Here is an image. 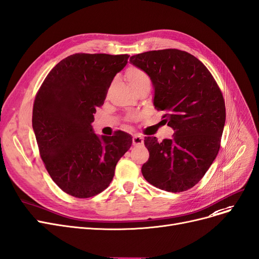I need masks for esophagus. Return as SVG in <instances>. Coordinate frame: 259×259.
Here are the masks:
<instances>
[{
  "mask_svg": "<svg viewBox=\"0 0 259 259\" xmlns=\"http://www.w3.org/2000/svg\"><path fill=\"white\" fill-rule=\"evenodd\" d=\"M133 145L134 146H142L144 145V137L139 135H134L133 136Z\"/></svg>",
  "mask_w": 259,
  "mask_h": 259,
  "instance_id": "esophagus-1",
  "label": "esophagus"
}]
</instances>
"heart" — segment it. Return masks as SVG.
<instances>
[{
  "instance_id": "1",
  "label": "heart",
  "mask_w": 259,
  "mask_h": 259,
  "mask_svg": "<svg viewBox=\"0 0 259 259\" xmlns=\"http://www.w3.org/2000/svg\"><path fill=\"white\" fill-rule=\"evenodd\" d=\"M126 79L130 83V85L135 89L138 85H140L141 83L150 81V79L148 77V75L144 72V70H141L137 67H130L126 70Z\"/></svg>"
}]
</instances>
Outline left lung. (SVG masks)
I'll list each match as a JSON object with an SVG mask.
<instances>
[{"label":"left lung","mask_w":259,"mask_h":259,"mask_svg":"<svg viewBox=\"0 0 259 259\" xmlns=\"http://www.w3.org/2000/svg\"><path fill=\"white\" fill-rule=\"evenodd\" d=\"M130 62L144 70L154 89L153 105L175 133L171 139L146 137L148 162L141 172L167 192H183L197 184L215 159L226 111L214 78L201 62L178 49L148 51Z\"/></svg>","instance_id":"1"}]
</instances>
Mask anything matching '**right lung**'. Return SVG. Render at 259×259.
<instances>
[{"instance_id":"1","label":"right lung","mask_w":259,"mask_h":259,"mask_svg":"<svg viewBox=\"0 0 259 259\" xmlns=\"http://www.w3.org/2000/svg\"><path fill=\"white\" fill-rule=\"evenodd\" d=\"M127 55L76 53L53 67L35 97L32 125L51 179L65 193L89 198L109 186L132 136H99L92 122Z\"/></svg>"}]
</instances>
